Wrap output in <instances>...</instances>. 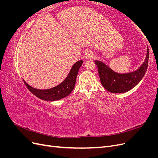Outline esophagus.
<instances>
[{
	"instance_id": "1",
	"label": "esophagus",
	"mask_w": 158,
	"mask_h": 158,
	"mask_svg": "<svg viewBox=\"0 0 158 158\" xmlns=\"http://www.w3.org/2000/svg\"><path fill=\"white\" fill-rule=\"evenodd\" d=\"M93 56H94L93 52H92L91 51H88L85 54V58L86 59H92V58H93Z\"/></svg>"
}]
</instances>
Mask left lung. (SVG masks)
Wrapping results in <instances>:
<instances>
[{"label":"left lung","instance_id":"1","mask_svg":"<svg viewBox=\"0 0 158 158\" xmlns=\"http://www.w3.org/2000/svg\"><path fill=\"white\" fill-rule=\"evenodd\" d=\"M149 59V49L144 62L136 70L131 73L120 74L114 72L111 68L99 60H95L98 69L100 81L103 88L111 93H125L139 83L146 73Z\"/></svg>","mask_w":158,"mask_h":158}]
</instances>
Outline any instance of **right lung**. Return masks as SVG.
Instances as JSON below:
<instances>
[{
    "instance_id": "obj_1",
    "label": "right lung",
    "mask_w": 158,
    "mask_h": 158,
    "mask_svg": "<svg viewBox=\"0 0 158 158\" xmlns=\"http://www.w3.org/2000/svg\"><path fill=\"white\" fill-rule=\"evenodd\" d=\"M83 63V60H78L73 66L71 68L70 73H69L67 77H66L63 82H62L60 84L50 89H39L30 86L28 85L23 80V82L26 84V87L30 92L35 95L36 97L39 98L45 101L53 102L63 99L72 92L76 84V80L77 77L78 70Z\"/></svg>"
}]
</instances>
